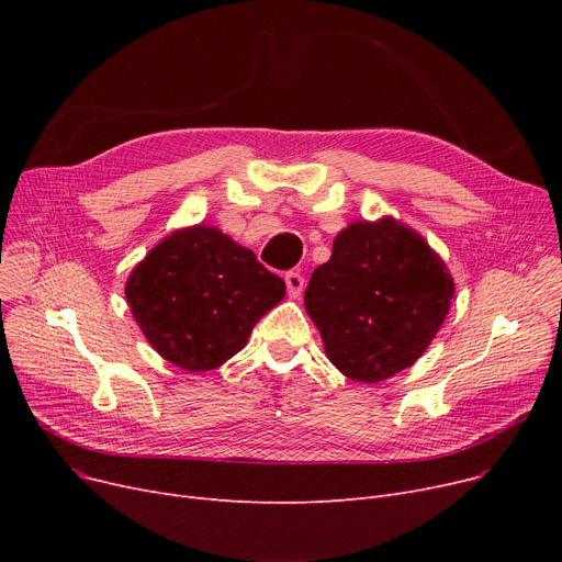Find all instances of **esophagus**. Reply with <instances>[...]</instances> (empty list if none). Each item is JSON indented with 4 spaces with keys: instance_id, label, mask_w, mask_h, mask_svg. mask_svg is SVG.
Masks as SVG:
<instances>
[{
    "instance_id": "esophagus-1",
    "label": "esophagus",
    "mask_w": 562,
    "mask_h": 562,
    "mask_svg": "<svg viewBox=\"0 0 562 562\" xmlns=\"http://www.w3.org/2000/svg\"><path fill=\"white\" fill-rule=\"evenodd\" d=\"M284 282H286V293L291 299H299L303 293V286H305V278L299 273V271H289L284 276Z\"/></svg>"
}]
</instances>
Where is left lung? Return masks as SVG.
<instances>
[{
	"instance_id": "obj_1",
	"label": "left lung",
	"mask_w": 562,
	"mask_h": 562,
	"mask_svg": "<svg viewBox=\"0 0 562 562\" xmlns=\"http://www.w3.org/2000/svg\"><path fill=\"white\" fill-rule=\"evenodd\" d=\"M456 293L447 263L392 216L350 223L312 273L305 310L328 360L350 380L380 382L415 364Z\"/></svg>"
}]
</instances>
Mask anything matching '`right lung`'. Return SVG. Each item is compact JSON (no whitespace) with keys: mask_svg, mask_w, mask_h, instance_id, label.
Wrapping results in <instances>:
<instances>
[{"mask_svg":"<svg viewBox=\"0 0 562 562\" xmlns=\"http://www.w3.org/2000/svg\"><path fill=\"white\" fill-rule=\"evenodd\" d=\"M125 296L145 339L187 371L236 356L255 323L284 299V280L212 225L168 234L127 278Z\"/></svg>","mask_w":562,"mask_h":562,"instance_id":"obj_1","label":"right lung"}]
</instances>
